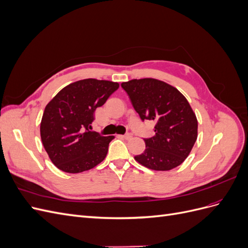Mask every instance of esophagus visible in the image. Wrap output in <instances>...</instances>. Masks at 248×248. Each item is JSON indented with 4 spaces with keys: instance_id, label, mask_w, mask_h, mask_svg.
Here are the masks:
<instances>
[{
    "instance_id": "1",
    "label": "esophagus",
    "mask_w": 248,
    "mask_h": 248,
    "mask_svg": "<svg viewBox=\"0 0 248 248\" xmlns=\"http://www.w3.org/2000/svg\"><path fill=\"white\" fill-rule=\"evenodd\" d=\"M122 138H124L125 140H131L132 139V134L131 133H126L125 136H122Z\"/></svg>"
}]
</instances>
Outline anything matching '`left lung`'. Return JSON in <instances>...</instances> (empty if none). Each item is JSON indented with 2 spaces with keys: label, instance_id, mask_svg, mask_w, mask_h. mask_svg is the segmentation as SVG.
<instances>
[{
  "label": "left lung",
  "instance_id": "left-lung-1",
  "mask_svg": "<svg viewBox=\"0 0 248 248\" xmlns=\"http://www.w3.org/2000/svg\"><path fill=\"white\" fill-rule=\"evenodd\" d=\"M121 86L142 121L155 122V136L144 140L145 151L134 159L153 170L180 166L198 138V120L189 102L179 90L159 79H131Z\"/></svg>",
  "mask_w": 248,
  "mask_h": 248
}]
</instances>
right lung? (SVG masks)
Masks as SVG:
<instances>
[{
    "label": "right lung",
    "mask_w": 248,
    "mask_h": 248,
    "mask_svg": "<svg viewBox=\"0 0 248 248\" xmlns=\"http://www.w3.org/2000/svg\"><path fill=\"white\" fill-rule=\"evenodd\" d=\"M118 82L86 78L66 86L44 108L40 136L55 166L78 174L104 160L115 137L93 132L94 111L118 90Z\"/></svg>",
    "instance_id": "add662e5"
}]
</instances>
